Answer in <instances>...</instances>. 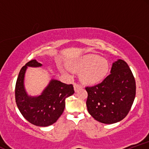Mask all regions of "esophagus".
I'll use <instances>...</instances> for the list:
<instances>
[{
	"label": "esophagus",
	"mask_w": 149,
	"mask_h": 149,
	"mask_svg": "<svg viewBox=\"0 0 149 149\" xmlns=\"http://www.w3.org/2000/svg\"><path fill=\"white\" fill-rule=\"evenodd\" d=\"M83 88V86L79 84H77V83H74V90L75 92H77L78 90H79L80 89Z\"/></svg>",
	"instance_id": "esophagus-1"
}]
</instances>
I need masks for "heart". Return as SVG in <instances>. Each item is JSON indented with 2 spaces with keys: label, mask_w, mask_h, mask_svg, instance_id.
Returning a JSON list of instances; mask_svg holds the SVG:
<instances>
[{
  "label": "heart",
  "mask_w": 149,
  "mask_h": 149,
  "mask_svg": "<svg viewBox=\"0 0 149 149\" xmlns=\"http://www.w3.org/2000/svg\"><path fill=\"white\" fill-rule=\"evenodd\" d=\"M69 66L74 71L80 73V78L85 83L94 84L102 80L109 71L107 59L97 54H90L83 56L75 61L69 62ZM65 71L64 69H62Z\"/></svg>",
  "instance_id": "b5f03b06"
}]
</instances>
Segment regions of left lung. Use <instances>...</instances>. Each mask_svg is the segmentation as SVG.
<instances>
[{
	"label": "left lung",
	"mask_w": 149,
	"mask_h": 149,
	"mask_svg": "<svg viewBox=\"0 0 149 149\" xmlns=\"http://www.w3.org/2000/svg\"><path fill=\"white\" fill-rule=\"evenodd\" d=\"M85 90L89 113L99 122L113 124L122 120L129 113L136 95V83L127 63L118 59L102 83Z\"/></svg>",
	"instance_id": "obj_1"
}]
</instances>
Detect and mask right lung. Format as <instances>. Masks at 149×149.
Here are the masks:
<instances>
[{"instance_id":"add662e5","label":"right lung","mask_w":149,"mask_h":149,"mask_svg":"<svg viewBox=\"0 0 149 149\" xmlns=\"http://www.w3.org/2000/svg\"><path fill=\"white\" fill-rule=\"evenodd\" d=\"M36 59L29 61L20 70L15 86V100L24 118L40 127L51 125L60 117L65 108V100L74 93L72 85L52 79L40 95L31 96L24 86L25 73L28 67H40Z\"/></svg>"}]
</instances>
